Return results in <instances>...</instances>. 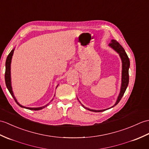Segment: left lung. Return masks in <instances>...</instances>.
I'll return each instance as SVG.
<instances>
[{"label":"left lung","instance_id":"8db88e82","mask_svg":"<svg viewBox=\"0 0 149 149\" xmlns=\"http://www.w3.org/2000/svg\"><path fill=\"white\" fill-rule=\"evenodd\" d=\"M109 46L110 47H111L113 49L115 50L117 53L119 54V56L121 58L122 60V82H121V87H120V93L119 95L118 98H117V101L116 102L114 105L110 107V108L104 109V110H93L88 109L87 107H85L84 105H83L82 103L81 105L82 106L84 107V109H88L90 111L92 112H103L106 110H108L109 109H111L114 106H116L117 103H118L120 100H121L122 97L123 96L124 93L126 91V89L128 86V83H129V68H130V59L127 56V55L126 53L125 50L124 49V48L122 47L121 45H120L117 41L116 40H112L111 42H110L109 44Z\"/></svg>","mask_w":149,"mask_h":149}]
</instances>
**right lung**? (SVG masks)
Wrapping results in <instances>:
<instances>
[{"instance_id":"obj_1","label":"right lung","mask_w":149,"mask_h":149,"mask_svg":"<svg viewBox=\"0 0 149 149\" xmlns=\"http://www.w3.org/2000/svg\"><path fill=\"white\" fill-rule=\"evenodd\" d=\"M14 50L15 49H13L11 52H10V53L9 54V55L7 57L6 59V72H5V82H6V85L7 86V88L8 89V90L9 91V93H11V96L13 97L14 100H15V102H16L17 104H18L19 106H20L21 107H23V108H25V109H29V110H39L42 109L45 107H47V105L49 104H47L46 105L43 106V107H37V108H30V107H24L22 105H20L19 103L17 102V100L15 98V95L13 94V92L12 90V87H11V59H12V56L13 55V53H14ZM52 101V100H51Z\"/></svg>"}]
</instances>
